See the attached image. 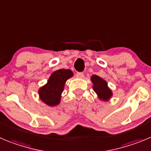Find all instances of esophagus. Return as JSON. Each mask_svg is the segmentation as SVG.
I'll use <instances>...</instances> for the list:
<instances>
[{
  "mask_svg": "<svg viewBox=\"0 0 151 151\" xmlns=\"http://www.w3.org/2000/svg\"><path fill=\"white\" fill-rule=\"evenodd\" d=\"M76 77L78 78H84V73H77Z\"/></svg>",
  "mask_w": 151,
  "mask_h": 151,
  "instance_id": "34e87169",
  "label": "esophagus"
}]
</instances>
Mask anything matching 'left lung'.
I'll list each match as a JSON object with an SVG mask.
<instances>
[{"label":"left lung","mask_w":151,"mask_h":151,"mask_svg":"<svg viewBox=\"0 0 151 151\" xmlns=\"http://www.w3.org/2000/svg\"><path fill=\"white\" fill-rule=\"evenodd\" d=\"M93 83V89L98 96L99 99L102 101H108L113 96V91L108 87L107 82L99 76L93 75L90 78Z\"/></svg>","instance_id":"left-lung-1"}]
</instances>
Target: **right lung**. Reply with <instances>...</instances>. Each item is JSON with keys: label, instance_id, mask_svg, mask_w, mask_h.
<instances>
[{"label": "right lung", "instance_id": "add662e5", "mask_svg": "<svg viewBox=\"0 0 151 151\" xmlns=\"http://www.w3.org/2000/svg\"><path fill=\"white\" fill-rule=\"evenodd\" d=\"M73 76V73L68 69H60L53 72L47 80V84L38 90L39 99L50 107H55L61 103V94L65 83Z\"/></svg>", "mask_w": 151, "mask_h": 151}]
</instances>
